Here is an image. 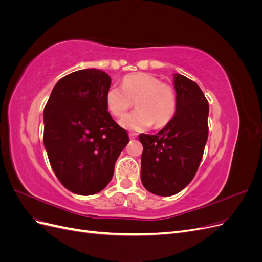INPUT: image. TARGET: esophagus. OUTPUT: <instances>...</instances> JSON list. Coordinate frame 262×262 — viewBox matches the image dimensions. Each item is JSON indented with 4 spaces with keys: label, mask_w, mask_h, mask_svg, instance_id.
<instances>
[{
    "label": "esophagus",
    "mask_w": 262,
    "mask_h": 262,
    "mask_svg": "<svg viewBox=\"0 0 262 262\" xmlns=\"http://www.w3.org/2000/svg\"><path fill=\"white\" fill-rule=\"evenodd\" d=\"M129 137H130V139H131V140H133V139H136V138H137V134L130 133V134H129Z\"/></svg>",
    "instance_id": "1"
}]
</instances>
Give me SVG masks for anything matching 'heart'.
Listing matches in <instances>:
<instances>
[{"label":"heart","instance_id":"heart-1","mask_svg":"<svg viewBox=\"0 0 262 262\" xmlns=\"http://www.w3.org/2000/svg\"><path fill=\"white\" fill-rule=\"evenodd\" d=\"M121 86H110L105 100L109 113L117 118L124 117L134 102L137 109L120 122L124 128L143 131L154 124L160 129L172 120L177 97L170 85L153 74L138 72L124 75Z\"/></svg>","mask_w":262,"mask_h":262}]
</instances>
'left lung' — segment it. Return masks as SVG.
I'll return each mask as SVG.
<instances>
[{
    "label": "left lung",
    "mask_w": 262,
    "mask_h": 262,
    "mask_svg": "<svg viewBox=\"0 0 262 262\" xmlns=\"http://www.w3.org/2000/svg\"><path fill=\"white\" fill-rule=\"evenodd\" d=\"M177 110L172 120L154 134H140L143 145L141 180L156 195H173L199 168L209 136V102L198 84L173 74Z\"/></svg>",
    "instance_id": "1"
}]
</instances>
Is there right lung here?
<instances>
[{"label":"right lung","mask_w":262,"mask_h":262,"mask_svg":"<svg viewBox=\"0 0 262 262\" xmlns=\"http://www.w3.org/2000/svg\"><path fill=\"white\" fill-rule=\"evenodd\" d=\"M110 84L104 71H76L55 84L43 110V144L50 165L61 184L76 194L101 191L129 142L128 133L107 110Z\"/></svg>","instance_id":"obj_1"}]
</instances>
